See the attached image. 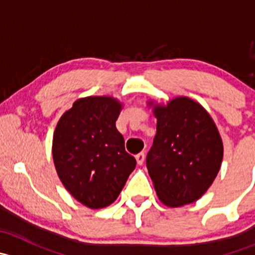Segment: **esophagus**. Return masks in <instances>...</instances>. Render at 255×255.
I'll use <instances>...</instances> for the list:
<instances>
[{
  "label": "esophagus",
  "mask_w": 255,
  "mask_h": 255,
  "mask_svg": "<svg viewBox=\"0 0 255 255\" xmlns=\"http://www.w3.org/2000/svg\"><path fill=\"white\" fill-rule=\"evenodd\" d=\"M135 159H137V163L139 164V165H142V164L144 163V159H145V154H144V151L138 153L137 155H135Z\"/></svg>",
  "instance_id": "esophagus-1"
}]
</instances>
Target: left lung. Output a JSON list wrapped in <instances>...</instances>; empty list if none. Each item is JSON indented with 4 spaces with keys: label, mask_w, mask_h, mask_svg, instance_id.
<instances>
[{
    "label": "left lung",
    "mask_w": 255,
    "mask_h": 255,
    "mask_svg": "<svg viewBox=\"0 0 255 255\" xmlns=\"http://www.w3.org/2000/svg\"><path fill=\"white\" fill-rule=\"evenodd\" d=\"M156 134L146 169L158 197L170 207L199 200L220 171L222 139L212 118L197 102L179 97L154 109Z\"/></svg>",
    "instance_id": "8db88e82"
}]
</instances>
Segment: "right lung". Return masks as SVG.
Listing matches in <instances>:
<instances>
[{
  "label": "right lung",
  "mask_w": 255,
  "mask_h": 255,
  "mask_svg": "<svg viewBox=\"0 0 255 255\" xmlns=\"http://www.w3.org/2000/svg\"><path fill=\"white\" fill-rule=\"evenodd\" d=\"M120 111L112 97H86L74 102L55 128L56 173L66 190L90 208L115 202L137 164L116 128Z\"/></svg>",
  "instance_id": "add662e5"
}]
</instances>
